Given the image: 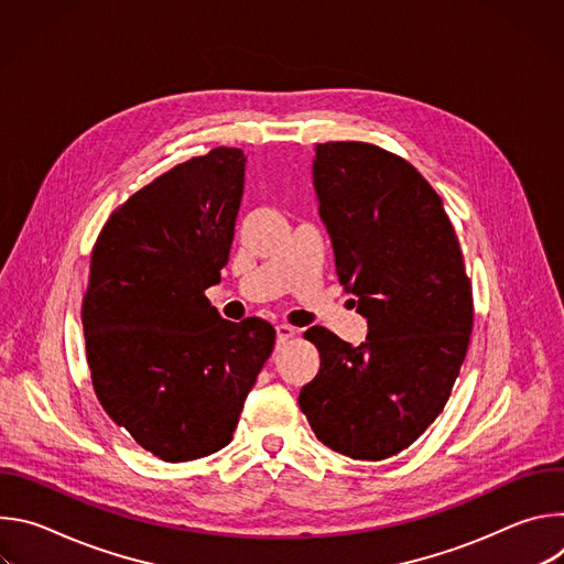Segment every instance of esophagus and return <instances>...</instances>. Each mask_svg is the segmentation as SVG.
Wrapping results in <instances>:
<instances>
[{
    "instance_id": "1",
    "label": "esophagus",
    "mask_w": 564,
    "mask_h": 564,
    "mask_svg": "<svg viewBox=\"0 0 564 564\" xmlns=\"http://www.w3.org/2000/svg\"><path fill=\"white\" fill-rule=\"evenodd\" d=\"M296 335V328H292V326H288V324H279L276 326V339H279V344H285L288 339H292Z\"/></svg>"
}]
</instances>
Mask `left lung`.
<instances>
[{"instance_id": "left-lung-1", "label": "left lung", "mask_w": 564, "mask_h": 564, "mask_svg": "<svg viewBox=\"0 0 564 564\" xmlns=\"http://www.w3.org/2000/svg\"><path fill=\"white\" fill-rule=\"evenodd\" d=\"M314 151L318 216L368 337L352 346L310 328L321 364L299 406L328 448L379 462L444 411L473 330V290L442 198L411 163L368 142Z\"/></svg>"}]
</instances>
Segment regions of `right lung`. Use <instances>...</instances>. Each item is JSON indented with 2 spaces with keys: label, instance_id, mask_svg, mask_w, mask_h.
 I'll use <instances>...</instances> for the list:
<instances>
[{
  "label": "right lung",
  "instance_id": "add662e5",
  "mask_svg": "<svg viewBox=\"0 0 564 564\" xmlns=\"http://www.w3.org/2000/svg\"><path fill=\"white\" fill-rule=\"evenodd\" d=\"M248 158L216 147L135 192L102 227L83 301L94 390L165 462L231 442L274 328L227 321L205 296L229 259Z\"/></svg>",
  "mask_w": 564,
  "mask_h": 564
}]
</instances>
